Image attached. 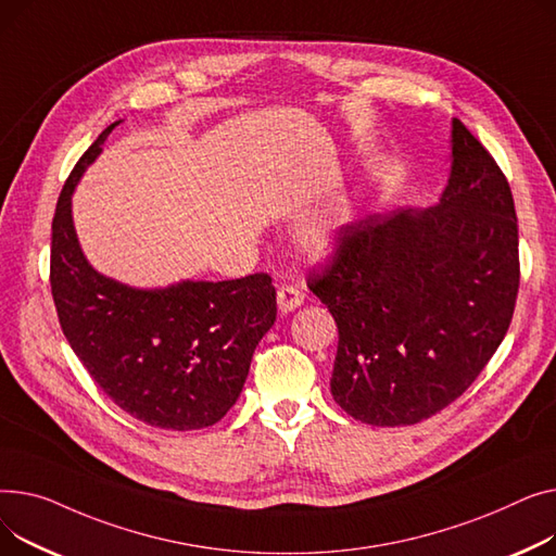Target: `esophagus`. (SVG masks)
Wrapping results in <instances>:
<instances>
[{"mask_svg": "<svg viewBox=\"0 0 556 556\" xmlns=\"http://www.w3.org/2000/svg\"><path fill=\"white\" fill-rule=\"evenodd\" d=\"M303 301H305V293H303L299 287L282 285V287L278 289V312H280V314L293 312V309L303 305Z\"/></svg>", "mask_w": 556, "mask_h": 556, "instance_id": "esophagus-1", "label": "esophagus"}]
</instances>
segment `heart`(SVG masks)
Here are the masks:
<instances>
[{"instance_id":"1","label":"heart","mask_w":556,"mask_h":556,"mask_svg":"<svg viewBox=\"0 0 556 556\" xmlns=\"http://www.w3.org/2000/svg\"><path fill=\"white\" fill-rule=\"evenodd\" d=\"M341 228L337 215H318L301 228L299 244L312 257H330L341 247Z\"/></svg>"}]
</instances>
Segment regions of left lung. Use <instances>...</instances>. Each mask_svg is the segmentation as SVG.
I'll list each match as a JSON object with an SVG mask.
<instances>
[{"label": "left lung", "mask_w": 556, "mask_h": 556, "mask_svg": "<svg viewBox=\"0 0 556 556\" xmlns=\"http://www.w3.org/2000/svg\"><path fill=\"white\" fill-rule=\"evenodd\" d=\"M509 184L451 123V175L429 208L368 215L309 289L339 328L334 402L372 427H408L458 400L494 356L518 293Z\"/></svg>", "instance_id": "left-lung-1"}]
</instances>
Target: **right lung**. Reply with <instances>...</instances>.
<instances>
[{"label": "right lung", "instance_id": "right-lung-1", "mask_svg": "<svg viewBox=\"0 0 556 556\" xmlns=\"http://www.w3.org/2000/svg\"><path fill=\"white\" fill-rule=\"evenodd\" d=\"M118 123L80 156L55 206L51 293L62 332L125 413L166 431L213 427L238 402L253 350L271 330L276 289L267 274L141 289L89 265L72 194Z\"/></svg>", "mask_w": 556, "mask_h": 556}]
</instances>
